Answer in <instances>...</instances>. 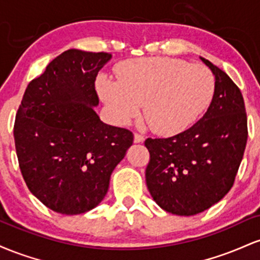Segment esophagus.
Returning a JSON list of instances; mask_svg holds the SVG:
<instances>
[{
	"label": "esophagus",
	"instance_id": "34e87169",
	"mask_svg": "<svg viewBox=\"0 0 260 260\" xmlns=\"http://www.w3.org/2000/svg\"><path fill=\"white\" fill-rule=\"evenodd\" d=\"M144 142V137L139 133H134V143H142Z\"/></svg>",
	"mask_w": 260,
	"mask_h": 260
}]
</instances>
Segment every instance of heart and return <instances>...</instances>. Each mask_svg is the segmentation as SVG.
Returning <instances> with one entry per match:
<instances>
[{
	"label": "heart",
	"mask_w": 260,
	"mask_h": 260,
	"mask_svg": "<svg viewBox=\"0 0 260 260\" xmlns=\"http://www.w3.org/2000/svg\"><path fill=\"white\" fill-rule=\"evenodd\" d=\"M117 80L100 76L96 86L113 120L129 123L144 105L155 133L174 136L201 117L215 90L213 73L202 64L169 57L134 58L117 68Z\"/></svg>",
	"instance_id": "obj_1"
}]
</instances>
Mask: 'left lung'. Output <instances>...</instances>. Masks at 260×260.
<instances>
[{
	"label": "left lung",
	"instance_id": "8db88e82",
	"mask_svg": "<svg viewBox=\"0 0 260 260\" xmlns=\"http://www.w3.org/2000/svg\"><path fill=\"white\" fill-rule=\"evenodd\" d=\"M201 58L215 76L207 112L183 132L144 143L149 192L160 208L181 216L202 213L228 194L248 137L242 92L222 70Z\"/></svg>",
	"mask_w": 260,
	"mask_h": 260
}]
</instances>
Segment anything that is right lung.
Instances as JSON below:
<instances>
[{"mask_svg": "<svg viewBox=\"0 0 260 260\" xmlns=\"http://www.w3.org/2000/svg\"><path fill=\"white\" fill-rule=\"evenodd\" d=\"M107 52L71 49L26 86L14 122L19 169L29 190L63 215L91 210L103 201L110 177L133 133L104 123L95 79Z\"/></svg>", "mask_w": 260, "mask_h": 260, "instance_id": "1", "label": "right lung"}]
</instances>
